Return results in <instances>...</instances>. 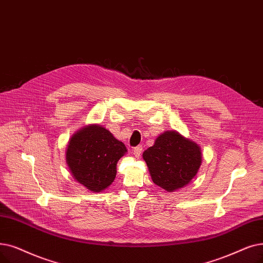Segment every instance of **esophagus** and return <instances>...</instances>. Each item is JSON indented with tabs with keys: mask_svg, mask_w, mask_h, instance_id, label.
I'll use <instances>...</instances> for the list:
<instances>
[{
	"mask_svg": "<svg viewBox=\"0 0 263 263\" xmlns=\"http://www.w3.org/2000/svg\"><path fill=\"white\" fill-rule=\"evenodd\" d=\"M142 152H143V146L142 145H139V146H136V147L133 148V155L135 157H140Z\"/></svg>",
	"mask_w": 263,
	"mask_h": 263,
	"instance_id": "1",
	"label": "esophagus"
}]
</instances>
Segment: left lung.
<instances>
[{"instance_id":"obj_1","label":"left lung","mask_w":263,"mask_h":263,"mask_svg":"<svg viewBox=\"0 0 263 263\" xmlns=\"http://www.w3.org/2000/svg\"><path fill=\"white\" fill-rule=\"evenodd\" d=\"M153 181L167 192L185 187L195 177L202 162L200 146L177 131L160 134L143 153Z\"/></svg>"}]
</instances>
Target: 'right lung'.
Here are the masks:
<instances>
[{
  "label": "right lung",
  "instance_id": "add662e5",
  "mask_svg": "<svg viewBox=\"0 0 263 263\" xmlns=\"http://www.w3.org/2000/svg\"><path fill=\"white\" fill-rule=\"evenodd\" d=\"M127 153L124 144L100 124H89L73 134L66 163L79 184L92 192L106 189L116 177L117 162Z\"/></svg>",
  "mask_w": 263,
  "mask_h": 263
}]
</instances>
